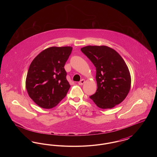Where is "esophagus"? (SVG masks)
<instances>
[{
  "mask_svg": "<svg viewBox=\"0 0 157 157\" xmlns=\"http://www.w3.org/2000/svg\"><path fill=\"white\" fill-rule=\"evenodd\" d=\"M85 82V79H81L79 82H78V84L79 85H82Z\"/></svg>",
  "mask_w": 157,
  "mask_h": 157,
  "instance_id": "esophagus-1",
  "label": "esophagus"
}]
</instances>
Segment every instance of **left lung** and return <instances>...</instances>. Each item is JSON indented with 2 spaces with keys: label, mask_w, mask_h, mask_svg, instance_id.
Masks as SVG:
<instances>
[{
  "label": "left lung",
  "mask_w": 157,
  "mask_h": 157,
  "mask_svg": "<svg viewBox=\"0 0 157 157\" xmlns=\"http://www.w3.org/2000/svg\"><path fill=\"white\" fill-rule=\"evenodd\" d=\"M96 67L97 90L90 98L99 108L111 109L127 97L131 88L129 71L120 54L106 46L81 49Z\"/></svg>",
  "instance_id": "left-lung-1"
}]
</instances>
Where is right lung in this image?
<instances>
[{"mask_svg":"<svg viewBox=\"0 0 157 157\" xmlns=\"http://www.w3.org/2000/svg\"><path fill=\"white\" fill-rule=\"evenodd\" d=\"M72 51L71 46L50 47L30 63L26 88L29 97L40 107L52 108L66 97L71 86L64 66Z\"/></svg>","mask_w":157,"mask_h":157,"instance_id":"1","label":"right lung"}]
</instances>
